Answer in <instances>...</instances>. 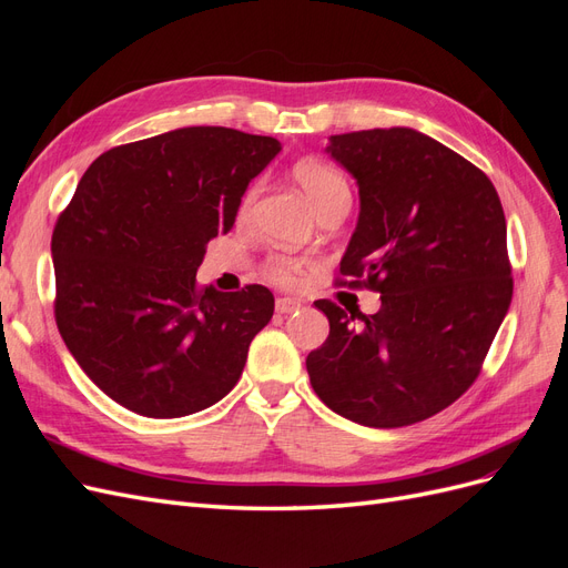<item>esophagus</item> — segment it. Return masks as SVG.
Masks as SVG:
<instances>
[{"instance_id": "obj_1", "label": "esophagus", "mask_w": 568, "mask_h": 568, "mask_svg": "<svg viewBox=\"0 0 568 568\" xmlns=\"http://www.w3.org/2000/svg\"><path fill=\"white\" fill-rule=\"evenodd\" d=\"M298 307H301V301H296V298H277V303H274V311H277L280 315L294 313V311H298Z\"/></svg>"}]
</instances>
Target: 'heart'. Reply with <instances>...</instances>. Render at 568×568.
<instances>
[{"label":"heart","mask_w":568,"mask_h":568,"mask_svg":"<svg viewBox=\"0 0 568 568\" xmlns=\"http://www.w3.org/2000/svg\"><path fill=\"white\" fill-rule=\"evenodd\" d=\"M294 178L301 184V189L305 192V196L311 199V203L315 205V211L324 209V205H329L334 201L341 199H348L351 201V186L348 180L343 178V173L338 168H334L332 163H324V161H315V159H307L301 161L294 168ZM257 186H251L248 194H246V203L255 196ZM307 267L305 257H296V255H284V253H274L270 255L263 272L265 277L274 284L280 286H296L303 277V272Z\"/></svg>","instance_id":"b5f03b06"}]
</instances>
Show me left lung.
<instances>
[{
    "label": "left lung",
    "instance_id": "1",
    "mask_svg": "<svg viewBox=\"0 0 568 568\" xmlns=\"http://www.w3.org/2000/svg\"><path fill=\"white\" fill-rule=\"evenodd\" d=\"M359 186L338 286L382 294L379 313L315 301L329 336L305 359L320 400L374 428L424 422L484 367L511 303L507 222L484 170L417 130L334 134Z\"/></svg>",
    "mask_w": 568,
    "mask_h": 568
}]
</instances>
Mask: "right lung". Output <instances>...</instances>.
Here are the masks:
<instances>
[{
    "label": "right lung",
    "instance_id": "add662e5",
    "mask_svg": "<svg viewBox=\"0 0 568 568\" xmlns=\"http://www.w3.org/2000/svg\"><path fill=\"white\" fill-rule=\"evenodd\" d=\"M280 149L274 136L182 128L109 149L78 182L51 234L54 317L118 405L173 419L236 386L274 296L261 284L220 294L196 270Z\"/></svg>",
    "mask_w": 568,
    "mask_h": 568
}]
</instances>
